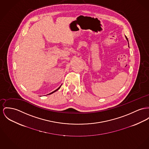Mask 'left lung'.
Wrapping results in <instances>:
<instances>
[{
    "label": "left lung",
    "mask_w": 149,
    "mask_h": 149,
    "mask_svg": "<svg viewBox=\"0 0 149 149\" xmlns=\"http://www.w3.org/2000/svg\"><path fill=\"white\" fill-rule=\"evenodd\" d=\"M125 38H126V39L127 40V41H128V38H127V37L125 36ZM128 45H129V42H128Z\"/></svg>",
    "instance_id": "left-lung-1"
}]
</instances>
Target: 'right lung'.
<instances>
[{"instance_id": "obj_1", "label": "right lung", "mask_w": 149, "mask_h": 149, "mask_svg": "<svg viewBox=\"0 0 149 149\" xmlns=\"http://www.w3.org/2000/svg\"><path fill=\"white\" fill-rule=\"evenodd\" d=\"M61 86H60V87H59V88H58V89H57L55 90V91H52V93H50V94H47V95H50V94H52V93H54V92H55V91H57V90H58L60 88V87H61Z\"/></svg>"}]
</instances>
